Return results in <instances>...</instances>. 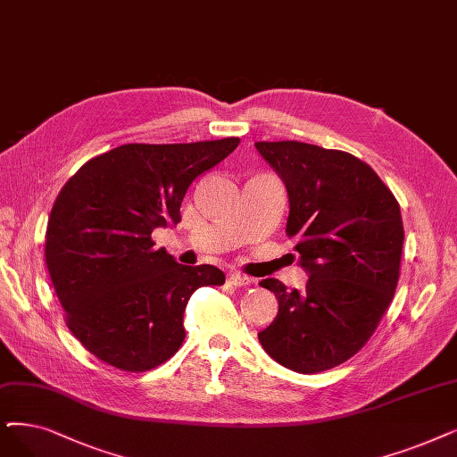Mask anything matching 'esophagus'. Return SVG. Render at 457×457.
<instances>
[{
	"label": "esophagus",
	"mask_w": 457,
	"mask_h": 457,
	"mask_svg": "<svg viewBox=\"0 0 457 457\" xmlns=\"http://www.w3.org/2000/svg\"><path fill=\"white\" fill-rule=\"evenodd\" d=\"M227 278H228V283L234 285V287H245V285H253L254 283L253 278H247V276H244V273H240V271H230Z\"/></svg>",
	"instance_id": "obj_1"
}]
</instances>
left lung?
<instances>
[{
    "label": "left lung",
    "mask_w": 457,
    "mask_h": 457,
    "mask_svg": "<svg viewBox=\"0 0 457 457\" xmlns=\"http://www.w3.org/2000/svg\"><path fill=\"white\" fill-rule=\"evenodd\" d=\"M254 148L287 187V236L309 273L303 290L261 281L279 312L259 341L296 373L332 370L368 343L394 298L405 238L399 204L368 162L346 152L296 140Z\"/></svg>",
    "instance_id": "8db88e82"
}]
</instances>
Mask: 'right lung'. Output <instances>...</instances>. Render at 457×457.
I'll list each match as a JSON object with an SVG mask.
<instances>
[{
	"mask_svg": "<svg viewBox=\"0 0 457 457\" xmlns=\"http://www.w3.org/2000/svg\"><path fill=\"white\" fill-rule=\"evenodd\" d=\"M240 138L125 144L89 159L52 206L45 261L65 322L91 354L123 371H148L184 343V312L198 287L223 285L212 266L178 264L152 232L181 221L193 179Z\"/></svg>",
	"mask_w": 457,
	"mask_h": 457,
	"instance_id": "obj_1",
	"label": "right lung"
}]
</instances>
